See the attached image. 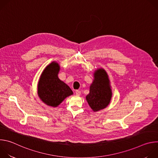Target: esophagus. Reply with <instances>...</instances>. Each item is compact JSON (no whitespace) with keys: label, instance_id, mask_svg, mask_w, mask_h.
<instances>
[{"label":"esophagus","instance_id":"obj_1","mask_svg":"<svg viewBox=\"0 0 158 158\" xmlns=\"http://www.w3.org/2000/svg\"><path fill=\"white\" fill-rule=\"evenodd\" d=\"M81 91H79V90H76V94L77 96H80L81 95Z\"/></svg>","mask_w":158,"mask_h":158}]
</instances>
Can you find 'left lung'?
Wrapping results in <instances>:
<instances>
[{
    "instance_id": "obj_1",
    "label": "left lung",
    "mask_w": 158,
    "mask_h": 158,
    "mask_svg": "<svg viewBox=\"0 0 158 158\" xmlns=\"http://www.w3.org/2000/svg\"><path fill=\"white\" fill-rule=\"evenodd\" d=\"M85 99L94 112L105 109L110 103L112 93L109 76L103 68L97 69Z\"/></svg>"
}]
</instances>
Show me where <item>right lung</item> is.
Instances as JSON below:
<instances>
[{
    "label": "right lung",
    "mask_w": 158,
    "mask_h": 158,
    "mask_svg": "<svg viewBox=\"0 0 158 158\" xmlns=\"http://www.w3.org/2000/svg\"><path fill=\"white\" fill-rule=\"evenodd\" d=\"M60 65L52 61L43 70L37 85V94L40 99L48 106L57 107L67 97L73 94L69 85L58 77Z\"/></svg>",
    "instance_id": "right-lung-1"
}]
</instances>
